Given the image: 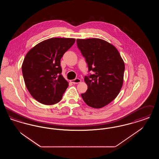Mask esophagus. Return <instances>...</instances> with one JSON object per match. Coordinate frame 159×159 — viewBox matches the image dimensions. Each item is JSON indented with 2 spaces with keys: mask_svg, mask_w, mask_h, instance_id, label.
Segmentation results:
<instances>
[{
  "mask_svg": "<svg viewBox=\"0 0 159 159\" xmlns=\"http://www.w3.org/2000/svg\"><path fill=\"white\" fill-rule=\"evenodd\" d=\"M71 82L73 84H77V83H80L81 82V80L80 79H73V80H71Z\"/></svg>",
  "mask_w": 159,
  "mask_h": 159,
  "instance_id": "34e87169",
  "label": "esophagus"
}]
</instances>
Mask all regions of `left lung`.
<instances>
[{
    "mask_svg": "<svg viewBox=\"0 0 159 159\" xmlns=\"http://www.w3.org/2000/svg\"><path fill=\"white\" fill-rule=\"evenodd\" d=\"M77 44L93 75L85 76L88 89L81 94L94 108L108 105L117 97L123 83L125 63L116 48L98 38L77 39Z\"/></svg>",
    "mask_w": 159,
    "mask_h": 159,
    "instance_id": "left-lung-1",
    "label": "left lung"
}]
</instances>
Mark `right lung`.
I'll return each instance as SVG.
<instances>
[{
  "label": "right lung",
  "mask_w": 159,
  "mask_h": 159,
  "mask_svg": "<svg viewBox=\"0 0 159 159\" xmlns=\"http://www.w3.org/2000/svg\"><path fill=\"white\" fill-rule=\"evenodd\" d=\"M74 38H51L32 48L22 64L27 89L33 98L45 105L60 101L68 82L61 75V58L75 43Z\"/></svg>",
  "instance_id": "1"
}]
</instances>
